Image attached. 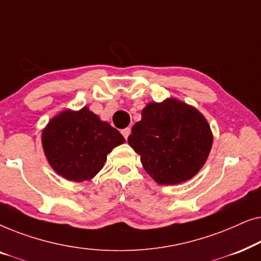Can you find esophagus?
Returning a JSON list of instances; mask_svg holds the SVG:
<instances>
[{"label":"esophagus","instance_id":"34e87169","mask_svg":"<svg viewBox=\"0 0 261 261\" xmlns=\"http://www.w3.org/2000/svg\"><path fill=\"white\" fill-rule=\"evenodd\" d=\"M121 133H122L124 139H126V140H127V138L129 137V134H130V128L129 127L124 128V129H122V132H121Z\"/></svg>","mask_w":261,"mask_h":261}]
</instances>
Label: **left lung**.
Here are the masks:
<instances>
[{
	"label": "left lung",
	"instance_id": "obj_1",
	"mask_svg": "<svg viewBox=\"0 0 261 261\" xmlns=\"http://www.w3.org/2000/svg\"><path fill=\"white\" fill-rule=\"evenodd\" d=\"M128 144L156 183L173 185L191 179L202 169L212 149L213 133L197 109L167 98L142 109Z\"/></svg>",
	"mask_w": 261,
	"mask_h": 261
}]
</instances>
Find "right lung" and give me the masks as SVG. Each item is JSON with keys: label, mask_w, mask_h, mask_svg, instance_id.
<instances>
[{"label": "right lung", "mask_w": 261, "mask_h": 261, "mask_svg": "<svg viewBox=\"0 0 261 261\" xmlns=\"http://www.w3.org/2000/svg\"><path fill=\"white\" fill-rule=\"evenodd\" d=\"M126 141L120 132L83 107L64 110L42 130L49 165L67 180H90L102 170L107 154Z\"/></svg>", "instance_id": "right-lung-1"}]
</instances>
